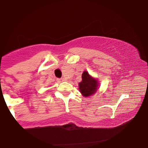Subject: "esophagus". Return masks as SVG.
Returning a JSON list of instances; mask_svg holds the SVG:
<instances>
[{
	"label": "esophagus",
	"instance_id": "obj_1",
	"mask_svg": "<svg viewBox=\"0 0 148 148\" xmlns=\"http://www.w3.org/2000/svg\"><path fill=\"white\" fill-rule=\"evenodd\" d=\"M58 81L59 82H62V81H65V79H64V78H62V79H58Z\"/></svg>",
	"mask_w": 148,
	"mask_h": 148
}]
</instances>
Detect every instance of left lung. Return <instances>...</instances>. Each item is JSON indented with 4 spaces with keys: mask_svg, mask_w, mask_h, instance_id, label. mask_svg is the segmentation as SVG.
<instances>
[{
    "mask_svg": "<svg viewBox=\"0 0 148 148\" xmlns=\"http://www.w3.org/2000/svg\"><path fill=\"white\" fill-rule=\"evenodd\" d=\"M80 92L85 97L92 95L97 89V81L92 78L88 72L85 71L82 74V81L79 83Z\"/></svg>",
    "mask_w": 148,
    "mask_h": 148,
    "instance_id": "1",
    "label": "left lung"
}]
</instances>
